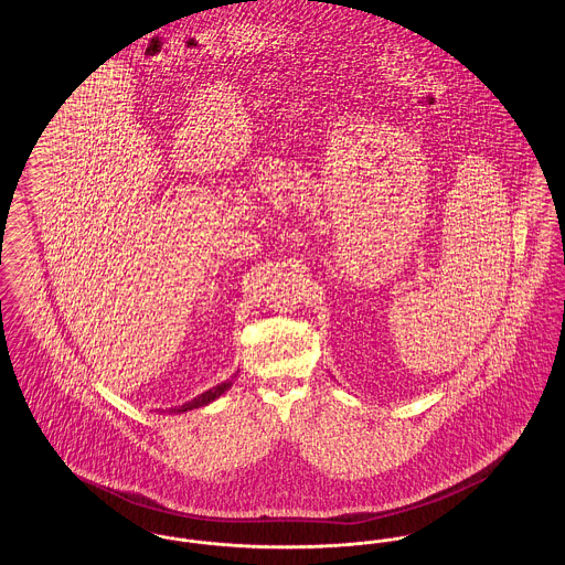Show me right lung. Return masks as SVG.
Wrapping results in <instances>:
<instances>
[{"instance_id":"right-lung-1","label":"right lung","mask_w":565,"mask_h":565,"mask_svg":"<svg viewBox=\"0 0 565 565\" xmlns=\"http://www.w3.org/2000/svg\"><path fill=\"white\" fill-rule=\"evenodd\" d=\"M238 374V372H236ZM236 374L232 376V379H236ZM232 387V381H225V383H221L217 387H213V390L204 391L202 395H198V397H193L191 402H186V404H182V406H178V408H170V413H186V411H193V408H200V406H206V404H211L213 399H217L218 395H223L225 391ZM168 411V408H166ZM163 408H159V413H166Z\"/></svg>"}]
</instances>
